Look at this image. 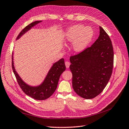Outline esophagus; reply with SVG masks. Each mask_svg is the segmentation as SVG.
I'll return each mask as SVG.
<instances>
[{
	"label": "esophagus",
	"instance_id": "34e87169",
	"mask_svg": "<svg viewBox=\"0 0 129 129\" xmlns=\"http://www.w3.org/2000/svg\"><path fill=\"white\" fill-rule=\"evenodd\" d=\"M65 64L66 65V67H67V68H69L70 67V62H69L68 61H65Z\"/></svg>",
	"mask_w": 129,
	"mask_h": 129
}]
</instances>
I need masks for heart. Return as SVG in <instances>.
Instances as JSON below:
<instances>
[{
	"label": "heart",
	"mask_w": 129,
	"mask_h": 129,
	"mask_svg": "<svg viewBox=\"0 0 129 129\" xmlns=\"http://www.w3.org/2000/svg\"><path fill=\"white\" fill-rule=\"evenodd\" d=\"M93 37V31L89 27L75 25L70 28L65 34L67 42H74L73 48L76 52H80L87 46Z\"/></svg>",
	"instance_id": "b5f03b06"
}]
</instances>
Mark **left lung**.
Here are the masks:
<instances>
[{"mask_svg":"<svg viewBox=\"0 0 129 129\" xmlns=\"http://www.w3.org/2000/svg\"><path fill=\"white\" fill-rule=\"evenodd\" d=\"M99 28V36L92 45L70 58L73 89L79 96L87 99L103 91L113 70L111 40L103 28Z\"/></svg>","mask_w":129,"mask_h":129,"instance_id":"left-lung-1","label":"left lung"}]
</instances>
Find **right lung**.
I'll return each mask as SVG.
<instances>
[{
	"instance_id": "1",
	"label": "right lung",
	"mask_w": 129,
	"mask_h": 129,
	"mask_svg": "<svg viewBox=\"0 0 129 129\" xmlns=\"http://www.w3.org/2000/svg\"><path fill=\"white\" fill-rule=\"evenodd\" d=\"M41 21L40 20L36 21L26 26L18 35L17 39H19L26 32ZM12 68L17 82L21 90L26 94L36 100H45L53 94L57 89L60 75L66 69L64 59L61 58L53 64L52 67L51 68L48 74L47 75L46 78L41 85L36 87H32L25 84L17 74L14 68L13 57H12Z\"/></svg>"
}]
</instances>
